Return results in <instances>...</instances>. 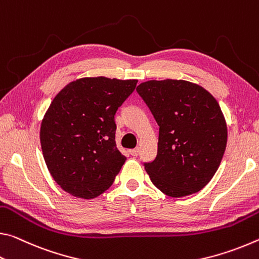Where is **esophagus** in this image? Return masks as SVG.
Returning <instances> with one entry per match:
<instances>
[{
	"label": "esophagus",
	"instance_id": "1",
	"mask_svg": "<svg viewBox=\"0 0 259 259\" xmlns=\"http://www.w3.org/2000/svg\"><path fill=\"white\" fill-rule=\"evenodd\" d=\"M130 152H131V155L134 156V157H137V156L140 154V149L139 148H135V149L130 150Z\"/></svg>",
	"mask_w": 259,
	"mask_h": 259
}]
</instances>
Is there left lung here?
I'll list each match as a JSON object with an SVG mask.
<instances>
[{
  "label": "left lung",
  "instance_id": "1",
  "mask_svg": "<svg viewBox=\"0 0 259 259\" xmlns=\"http://www.w3.org/2000/svg\"><path fill=\"white\" fill-rule=\"evenodd\" d=\"M137 92L159 126L157 156L145 163L151 182L172 197L200 192L226 149L227 126L218 102L186 80H150Z\"/></svg>",
  "mask_w": 259,
  "mask_h": 259
}]
</instances>
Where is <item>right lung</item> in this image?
I'll use <instances>...</instances> for the list:
<instances>
[{
	"mask_svg": "<svg viewBox=\"0 0 259 259\" xmlns=\"http://www.w3.org/2000/svg\"><path fill=\"white\" fill-rule=\"evenodd\" d=\"M137 83L81 78L49 105L40 128L42 154L54 180L72 196L95 198L113 184L126 160L116 146L114 114Z\"/></svg>",
	"mask_w": 259,
	"mask_h": 259,
	"instance_id": "obj_1",
	"label": "right lung"
}]
</instances>
